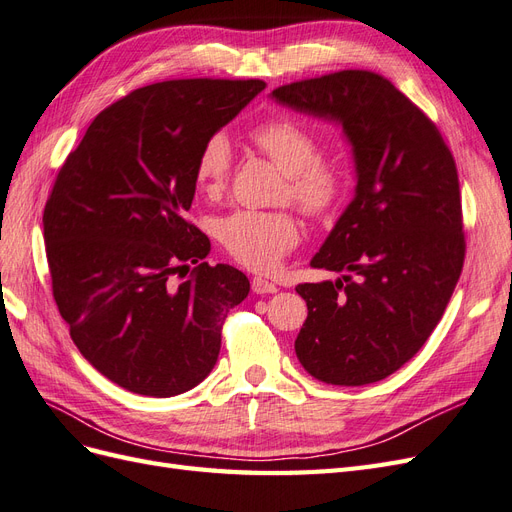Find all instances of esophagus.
Returning a JSON list of instances; mask_svg holds the SVG:
<instances>
[{
    "mask_svg": "<svg viewBox=\"0 0 512 512\" xmlns=\"http://www.w3.org/2000/svg\"><path fill=\"white\" fill-rule=\"evenodd\" d=\"M252 290L256 294H273V292H277V286L273 282H269V280H262V277H254V280H252Z\"/></svg>",
    "mask_w": 512,
    "mask_h": 512,
    "instance_id": "esophagus-1",
    "label": "esophagus"
}]
</instances>
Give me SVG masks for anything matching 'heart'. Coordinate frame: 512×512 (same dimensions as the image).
Segmentation results:
<instances>
[{
	"instance_id": "1",
	"label": "heart",
	"mask_w": 512,
	"mask_h": 512,
	"mask_svg": "<svg viewBox=\"0 0 512 512\" xmlns=\"http://www.w3.org/2000/svg\"><path fill=\"white\" fill-rule=\"evenodd\" d=\"M254 147L284 173L282 198L309 218H324L337 209L348 190L342 160L322 156L320 136L297 119L273 117L250 132ZM232 149L224 134L209 136L198 151L194 177L207 196H220L230 181ZM224 250L239 265L269 273L297 247L301 232L288 211H232L215 224Z\"/></svg>"
}]
</instances>
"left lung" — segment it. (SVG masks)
Returning a JSON list of instances; mask_svg holds the SVG:
<instances>
[{
	"label": "left lung",
	"instance_id": "left-lung-1",
	"mask_svg": "<svg viewBox=\"0 0 512 512\" xmlns=\"http://www.w3.org/2000/svg\"><path fill=\"white\" fill-rule=\"evenodd\" d=\"M271 96L342 123L356 166L352 203L312 258L344 275L297 286L307 318L294 350L327 384L384 380L423 348L463 269L453 153L436 123L376 72L324 74Z\"/></svg>",
	"mask_w": 512,
	"mask_h": 512
}]
</instances>
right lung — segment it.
Wrapping results in <instances>:
<instances>
[{
    "label": "right lung",
    "instance_id": "1",
    "mask_svg": "<svg viewBox=\"0 0 512 512\" xmlns=\"http://www.w3.org/2000/svg\"><path fill=\"white\" fill-rule=\"evenodd\" d=\"M262 89L256 79L134 89L59 168L42 215L53 297L76 348L121 389L173 397L218 361L224 320L250 280L203 262L211 243L185 213L198 151Z\"/></svg>",
    "mask_w": 512,
    "mask_h": 512
}]
</instances>
